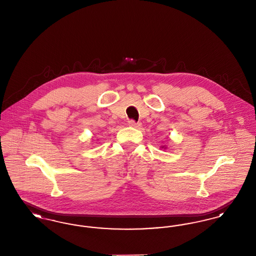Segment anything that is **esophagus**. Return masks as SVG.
<instances>
[{
  "instance_id": "esophagus-1",
  "label": "esophagus",
  "mask_w": 256,
  "mask_h": 256,
  "mask_svg": "<svg viewBox=\"0 0 256 256\" xmlns=\"http://www.w3.org/2000/svg\"><path fill=\"white\" fill-rule=\"evenodd\" d=\"M128 126H132V128H139V126H140V124L135 122L134 120H130V121L128 122Z\"/></svg>"
}]
</instances>
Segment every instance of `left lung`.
<instances>
[{"label": "left lung", "mask_w": 256, "mask_h": 256, "mask_svg": "<svg viewBox=\"0 0 256 256\" xmlns=\"http://www.w3.org/2000/svg\"><path fill=\"white\" fill-rule=\"evenodd\" d=\"M162 148H163V146H162Z\"/></svg>", "instance_id": "obj_1"}]
</instances>
